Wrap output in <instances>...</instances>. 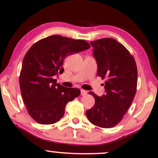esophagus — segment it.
I'll use <instances>...</instances> for the list:
<instances>
[{
  "mask_svg": "<svg viewBox=\"0 0 158 158\" xmlns=\"http://www.w3.org/2000/svg\"><path fill=\"white\" fill-rule=\"evenodd\" d=\"M87 91L84 90V89H81V95H87Z\"/></svg>",
  "mask_w": 158,
  "mask_h": 158,
  "instance_id": "1",
  "label": "esophagus"
}]
</instances>
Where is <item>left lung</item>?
Returning a JSON list of instances; mask_svg holds the SVG:
<instances>
[{"mask_svg": "<svg viewBox=\"0 0 158 158\" xmlns=\"http://www.w3.org/2000/svg\"><path fill=\"white\" fill-rule=\"evenodd\" d=\"M98 65V76L105 81L104 95L95 98L93 108L86 111L89 121L96 126L109 128L117 125L131 106L137 87L135 60L123 44L111 38L91 41Z\"/></svg>", "mask_w": 158, "mask_h": 158, "instance_id": "1", "label": "left lung"}]
</instances>
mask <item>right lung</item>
Returning <instances> with one entry per match:
<instances>
[{"label":"right lung","mask_w":158,"mask_h":158,"mask_svg":"<svg viewBox=\"0 0 158 158\" xmlns=\"http://www.w3.org/2000/svg\"><path fill=\"white\" fill-rule=\"evenodd\" d=\"M84 40L59 35L35 43L24 57L19 76L23 102L30 116L42 125L58 122L65 106L80 95V89L68 88L54 79L64 71L63 62L69 55L89 49Z\"/></svg>","instance_id":"add662e5"}]
</instances>
